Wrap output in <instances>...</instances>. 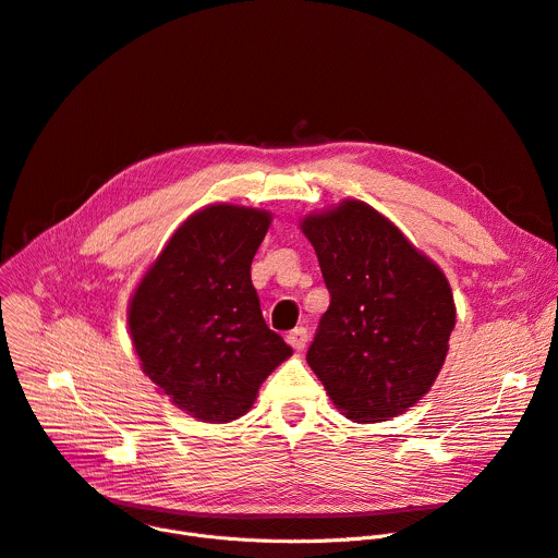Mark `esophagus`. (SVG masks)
Wrapping results in <instances>:
<instances>
[{
  "label": "esophagus",
  "instance_id": "obj_1",
  "mask_svg": "<svg viewBox=\"0 0 558 558\" xmlns=\"http://www.w3.org/2000/svg\"><path fill=\"white\" fill-rule=\"evenodd\" d=\"M287 343L294 350H303L307 343V330L305 328H294L287 335Z\"/></svg>",
  "mask_w": 558,
  "mask_h": 558
}]
</instances>
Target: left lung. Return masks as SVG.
I'll return each mask as SVG.
<instances>
[{
	"instance_id": "left-lung-1",
	"label": "left lung",
	"mask_w": 558,
	"mask_h": 558,
	"mask_svg": "<svg viewBox=\"0 0 558 558\" xmlns=\"http://www.w3.org/2000/svg\"><path fill=\"white\" fill-rule=\"evenodd\" d=\"M330 291L307 364L339 412L383 423L436 383L457 324L446 274L357 198L303 217Z\"/></svg>"
}]
</instances>
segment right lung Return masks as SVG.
<instances>
[{
  "label": "right lung",
  "instance_id": "1",
  "mask_svg": "<svg viewBox=\"0 0 558 558\" xmlns=\"http://www.w3.org/2000/svg\"><path fill=\"white\" fill-rule=\"evenodd\" d=\"M271 213L213 203L190 215L144 271L129 332L144 375L203 423H230L291 348L264 324L251 262Z\"/></svg>",
  "mask_w": 558,
  "mask_h": 558
}]
</instances>
